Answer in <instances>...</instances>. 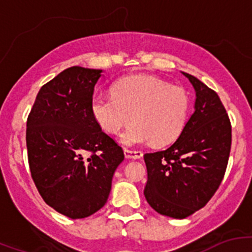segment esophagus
Masks as SVG:
<instances>
[{
  "instance_id": "esophagus-1",
  "label": "esophagus",
  "mask_w": 252,
  "mask_h": 252,
  "mask_svg": "<svg viewBox=\"0 0 252 252\" xmlns=\"http://www.w3.org/2000/svg\"><path fill=\"white\" fill-rule=\"evenodd\" d=\"M124 155H126V158H133V159H138L142 157V152L138 151V150L124 149Z\"/></svg>"
}]
</instances>
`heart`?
Segmentation results:
<instances>
[{
    "label": "heart",
    "instance_id": "obj_1",
    "mask_svg": "<svg viewBox=\"0 0 252 252\" xmlns=\"http://www.w3.org/2000/svg\"><path fill=\"white\" fill-rule=\"evenodd\" d=\"M113 96H95L90 110L96 123L108 134H118L126 146L151 142L163 146L177 140L187 126L190 98L179 86L150 75H134L112 86Z\"/></svg>",
    "mask_w": 252,
    "mask_h": 252
}]
</instances>
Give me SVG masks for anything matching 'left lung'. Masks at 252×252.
<instances>
[{"instance_id": "8db88e82", "label": "left lung", "mask_w": 252, "mask_h": 252, "mask_svg": "<svg viewBox=\"0 0 252 252\" xmlns=\"http://www.w3.org/2000/svg\"><path fill=\"white\" fill-rule=\"evenodd\" d=\"M196 93L195 112L173 145L145 154L144 195L156 212L183 218L202 208L222 183L232 146V126L216 91L183 72Z\"/></svg>"}]
</instances>
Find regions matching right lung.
<instances>
[{"label": "right lung", "mask_w": 252, "mask_h": 252, "mask_svg": "<svg viewBox=\"0 0 252 252\" xmlns=\"http://www.w3.org/2000/svg\"><path fill=\"white\" fill-rule=\"evenodd\" d=\"M101 69L70 67L42 85L27 121L32 178L48 206L85 218L107 202L122 147L91 114Z\"/></svg>", "instance_id": "obj_1"}]
</instances>
